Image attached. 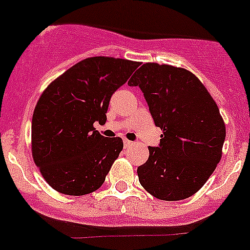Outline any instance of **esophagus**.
I'll use <instances>...</instances> for the list:
<instances>
[{
  "label": "esophagus",
  "mask_w": 250,
  "mask_h": 250,
  "mask_svg": "<svg viewBox=\"0 0 250 250\" xmlns=\"http://www.w3.org/2000/svg\"><path fill=\"white\" fill-rule=\"evenodd\" d=\"M123 144H125V148H127V146H132V142L128 141V139H123Z\"/></svg>",
  "instance_id": "obj_1"
}]
</instances>
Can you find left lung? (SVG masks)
I'll use <instances>...</instances> for the list:
<instances>
[{
    "label": "left lung",
    "instance_id": "8db88e82",
    "mask_svg": "<svg viewBox=\"0 0 250 250\" xmlns=\"http://www.w3.org/2000/svg\"><path fill=\"white\" fill-rule=\"evenodd\" d=\"M139 86L154 123L158 146L138 167L141 185L159 200L188 199L205 185L222 157L226 125L201 81L188 70L143 64L128 81Z\"/></svg>",
    "mask_w": 250,
    "mask_h": 250
}]
</instances>
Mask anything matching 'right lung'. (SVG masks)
I'll return each mask as SVG.
<instances>
[{"mask_svg":"<svg viewBox=\"0 0 250 250\" xmlns=\"http://www.w3.org/2000/svg\"><path fill=\"white\" fill-rule=\"evenodd\" d=\"M138 66L125 59L87 58L42 93L32 118V154L58 192L87 195L104 183L123 142L101 136L93 123L106 122L112 95Z\"/></svg>","mask_w":250,"mask_h":250,"instance_id":"obj_1","label":"right lung"}]
</instances>
